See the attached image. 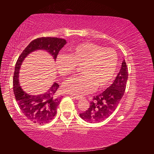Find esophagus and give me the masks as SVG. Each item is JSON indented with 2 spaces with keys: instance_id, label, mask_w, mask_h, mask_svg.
Masks as SVG:
<instances>
[{
  "instance_id": "1",
  "label": "esophagus",
  "mask_w": 154,
  "mask_h": 154,
  "mask_svg": "<svg viewBox=\"0 0 154 154\" xmlns=\"http://www.w3.org/2000/svg\"><path fill=\"white\" fill-rule=\"evenodd\" d=\"M71 97H72L75 99H76V100H80V99H82L83 98V96H75V95H71Z\"/></svg>"
}]
</instances>
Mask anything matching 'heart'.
I'll use <instances>...</instances> for the list:
<instances>
[{"label":"heart","instance_id":"b5f03b06","mask_svg":"<svg viewBox=\"0 0 154 154\" xmlns=\"http://www.w3.org/2000/svg\"><path fill=\"white\" fill-rule=\"evenodd\" d=\"M118 54L113 49L103 48L95 43L85 42L71 47L68 54H60L56 60V69L62 76H68L81 66L82 75L65 81L62 89L67 93L82 96L92 92L95 87L105 88L116 75Z\"/></svg>","mask_w":154,"mask_h":154}]
</instances>
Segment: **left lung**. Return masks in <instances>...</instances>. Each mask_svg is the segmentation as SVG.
Masks as SVG:
<instances>
[{
  "instance_id": "obj_1",
  "label": "left lung",
  "mask_w": 154,
  "mask_h": 154,
  "mask_svg": "<svg viewBox=\"0 0 154 154\" xmlns=\"http://www.w3.org/2000/svg\"><path fill=\"white\" fill-rule=\"evenodd\" d=\"M127 80L128 68L124 60L113 84L100 94L94 96L90 107L79 113V116L90 123L100 122L109 118L120 102L126 90Z\"/></svg>"
}]
</instances>
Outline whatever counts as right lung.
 <instances>
[{
	"mask_svg": "<svg viewBox=\"0 0 154 154\" xmlns=\"http://www.w3.org/2000/svg\"><path fill=\"white\" fill-rule=\"evenodd\" d=\"M66 43V40L57 37H40L31 41L18 58L14 74V92L15 100L21 111L33 123L44 124L52 120L56 115L57 107L61 101L60 96H56L59 88L58 83L53 85L42 94L30 95L21 88L19 83V71L23 60L30 52L36 49L48 51L56 59L59 51Z\"/></svg>",
	"mask_w": 154,
	"mask_h": 154,
	"instance_id": "right-lung-1",
	"label": "right lung"
}]
</instances>
